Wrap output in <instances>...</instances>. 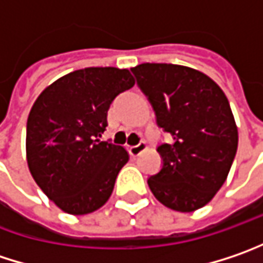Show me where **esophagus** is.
<instances>
[{
	"instance_id": "1",
	"label": "esophagus",
	"mask_w": 263,
	"mask_h": 263,
	"mask_svg": "<svg viewBox=\"0 0 263 263\" xmlns=\"http://www.w3.org/2000/svg\"><path fill=\"white\" fill-rule=\"evenodd\" d=\"M146 148H147V144L144 143V141L138 143L137 146L128 147V150H129V155H131V156H134V158H135V156H138V155H141V153H143Z\"/></svg>"
}]
</instances>
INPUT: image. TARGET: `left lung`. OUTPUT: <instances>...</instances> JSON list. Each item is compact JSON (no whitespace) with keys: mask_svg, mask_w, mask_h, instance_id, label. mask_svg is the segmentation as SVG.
I'll use <instances>...</instances> for the list:
<instances>
[{"mask_svg":"<svg viewBox=\"0 0 263 263\" xmlns=\"http://www.w3.org/2000/svg\"><path fill=\"white\" fill-rule=\"evenodd\" d=\"M156 122L171 135L158 147L162 170L147 180L165 207L191 213L207 205L228 178L238 128L224 92L207 74L184 65L141 64L131 68Z\"/></svg>","mask_w":263,"mask_h":263,"instance_id":"1","label":"left lung"}]
</instances>
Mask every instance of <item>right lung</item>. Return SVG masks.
Segmentation results:
<instances>
[{"label": "right lung", "instance_id": "obj_1", "mask_svg": "<svg viewBox=\"0 0 263 263\" xmlns=\"http://www.w3.org/2000/svg\"><path fill=\"white\" fill-rule=\"evenodd\" d=\"M134 85L126 68L90 67L58 79L34 102L26 122V162L40 189L62 211L89 214L111 196L129 155L100 137L110 104Z\"/></svg>", "mask_w": 263, "mask_h": 263}]
</instances>
